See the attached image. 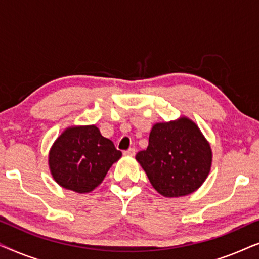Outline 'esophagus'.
<instances>
[{"mask_svg": "<svg viewBox=\"0 0 259 259\" xmlns=\"http://www.w3.org/2000/svg\"><path fill=\"white\" fill-rule=\"evenodd\" d=\"M123 154H125V155H130V157H133V155L136 154V148H133V147H132V148H128V150L123 152Z\"/></svg>", "mask_w": 259, "mask_h": 259, "instance_id": "obj_1", "label": "esophagus"}]
</instances>
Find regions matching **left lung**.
Returning a JSON list of instances; mask_svg holds the SVG:
<instances>
[{
	"instance_id": "8db88e82",
	"label": "left lung",
	"mask_w": 259,
	"mask_h": 259,
	"mask_svg": "<svg viewBox=\"0 0 259 259\" xmlns=\"http://www.w3.org/2000/svg\"><path fill=\"white\" fill-rule=\"evenodd\" d=\"M152 186L165 197L192 193L211 167V148L196 123L186 118L155 123L146 150L138 152Z\"/></svg>"
}]
</instances>
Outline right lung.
<instances>
[{
	"mask_svg": "<svg viewBox=\"0 0 259 259\" xmlns=\"http://www.w3.org/2000/svg\"><path fill=\"white\" fill-rule=\"evenodd\" d=\"M121 157L113 141L98 127H70L60 136L49 153V167L55 182L77 193L93 191Z\"/></svg>",
	"mask_w": 259,
	"mask_h": 259,
	"instance_id": "obj_1",
	"label": "right lung"
}]
</instances>
